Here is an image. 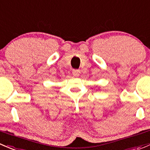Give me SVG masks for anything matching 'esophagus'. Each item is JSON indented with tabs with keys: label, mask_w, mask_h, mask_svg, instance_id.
<instances>
[{
	"label": "esophagus",
	"mask_w": 150,
	"mask_h": 150,
	"mask_svg": "<svg viewBox=\"0 0 150 150\" xmlns=\"http://www.w3.org/2000/svg\"><path fill=\"white\" fill-rule=\"evenodd\" d=\"M72 74L74 76H78L80 74V71L78 69H72Z\"/></svg>",
	"instance_id": "1"
}]
</instances>
